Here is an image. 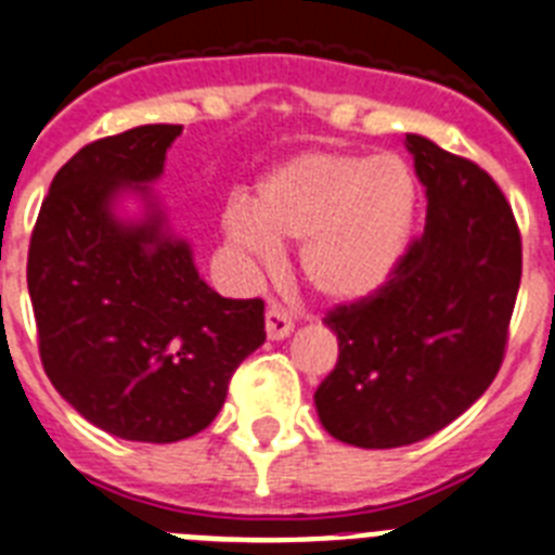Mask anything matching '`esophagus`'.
<instances>
[{
	"label": "esophagus",
	"mask_w": 555,
	"mask_h": 555,
	"mask_svg": "<svg viewBox=\"0 0 555 555\" xmlns=\"http://www.w3.org/2000/svg\"><path fill=\"white\" fill-rule=\"evenodd\" d=\"M264 328H268L270 339H285L294 331V320H291V313L282 305L273 302L268 308V313H264Z\"/></svg>",
	"instance_id": "esophagus-1"
}]
</instances>
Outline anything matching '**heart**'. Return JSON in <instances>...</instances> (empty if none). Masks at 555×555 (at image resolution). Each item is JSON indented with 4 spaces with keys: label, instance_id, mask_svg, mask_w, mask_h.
Instances as JSON below:
<instances>
[{
    "label": "heart",
    "instance_id": "heart-1",
    "mask_svg": "<svg viewBox=\"0 0 555 555\" xmlns=\"http://www.w3.org/2000/svg\"><path fill=\"white\" fill-rule=\"evenodd\" d=\"M417 218V181L395 155L302 152L270 169L256 209L233 201L224 235L253 264L273 268L279 242L302 244V276L328 302H360L400 268Z\"/></svg>",
    "mask_w": 555,
    "mask_h": 555
}]
</instances>
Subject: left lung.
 <instances>
[{
	"label": "left lung",
	"mask_w": 555,
	"mask_h": 555,
	"mask_svg": "<svg viewBox=\"0 0 555 555\" xmlns=\"http://www.w3.org/2000/svg\"><path fill=\"white\" fill-rule=\"evenodd\" d=\"M426 186V227L386 287L325 317L337 365L313 403L328 435L360 449L409 447L464 414L504 360L521 282V235L478 164L405 134Z\"/></svg>",
	"instance_id": "left-lung-1"
}]
</instances>
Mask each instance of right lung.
Returning a JSON list of instances; mask_svg holds the SVG:
<instances>
[{"label": "right lung", "instance_id": "1", "mask_svg": "<svg viewBox=\"0 0 555 555\" xmlns=\"http://www.w3.org/2000/svg\"><path fill=\"white\" fill-rule=\"evenodd\" d=\"M178 134L150 124L82 146L51 181L28 250L48 379L98 429L143 443L207 429L264 343V302L218 296L152 198ZM126 189L147 207L138 222L114 212Z\"/></svg>", "mask_w": 555, "mask_h": 555}]
</instances>
